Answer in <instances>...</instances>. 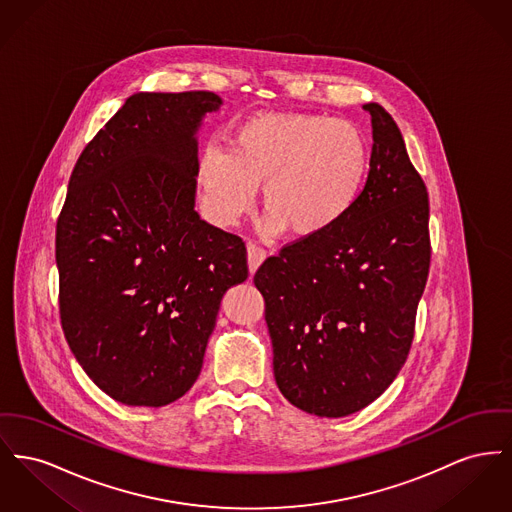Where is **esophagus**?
<instances>
[{"label": "esophagus", "mask_w": 512, "mask_h": 512, "mask_svg": "<svg viewBox=\"0 0 512 512\" xmlns=\"http://www.w3.org/2000/svg\"><path fill=\"white\" fill-rule=\"evenodd\" d=\"M265 259H267V251H265L261 245L249 241V243H247V263H249V272L257 271Z\"/></svg>", "instance_id": "1"}]
</instances>
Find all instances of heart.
I'll list each match as a JSON object with an SVG mask.
<instances>
[{
    "label": "heart",
    "instance_id": "b5f03b06",
    "mask_svg": "<svg viewBox=\"0 0 512 512\" xmlns=\"http://www.w3.org/2000/svg\"><path fill=\"white\" fill-rule=\"evenodd\" d=\"M371 152L360 127L313 114H267L241 123L232 151L207 147L199 181L214 212L234 222L263 185L269 230L300 240L334 228L360 199Z\"/></svg>",
    "mask_w": 512,
    "mask_h": 512
}]
</instances>
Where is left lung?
Instances as JSON below:
<instances>
[{
  "label": "left lung",
  "mask_w": 512,
  "mask_h": 512,
  "mask_svg": "<svg viewBox=\"0 0 512 512\" xmlns=\"http://www.w3.org/2000/svg\"><path fill=\"white\" fill-rule=\"evenodd\" d=\"M373 149L358 203L319 238L269 257L274 379L307 414L342 418L389 389L408 358L431 261L429 199L391 114L369 102Z\"/></svg>",
  "instance_id": "obj_1"
}]
</instances>
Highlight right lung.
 <instances>
[{"instance_id": "obj_1", "label": "right lung", "mask_w": 512, "mask_h": 512, "mask_svg": "<svg viewBox=\"0 0 512 512\" xmlns=\"http://www.w3.org/2000/svg\"><path fill=\"white\" fill-rule=\"evenodd\" d=\"M209 91L139 92L81 152L56 226L61 329L98 389L166 406L197 381L222 296L247 278L240 236L195 211Z\"/></svg>"}]
</instances>
